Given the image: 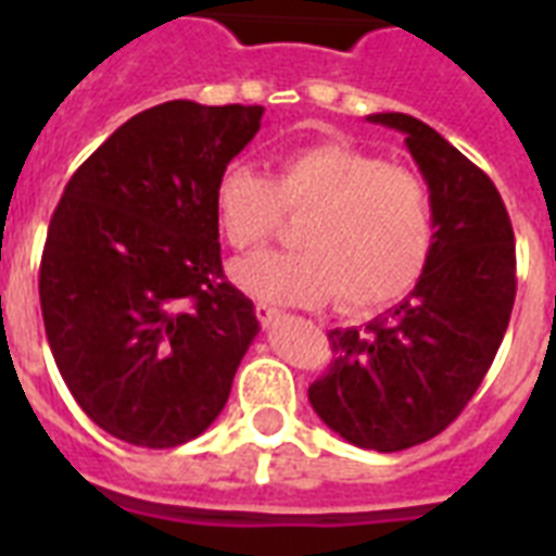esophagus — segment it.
<instances>
[{
    "label": "esophagus",
    "instance_id": "obj_1",
    "mask_svg": "<svg viewBox=\"0 0 556 556\" xmlns=\"http://www.w3.org/2000/svg\"><path fill=\"white\" fill-rule=\"evenodd\" d=\"M256 317H260V323L265 326V329H274L279 320H282V314L277 312V308H270V305L260 303L256 305Z\"/></svg>",
    "mask_w": 556,
    "mask_h": 556
}]
</instances>
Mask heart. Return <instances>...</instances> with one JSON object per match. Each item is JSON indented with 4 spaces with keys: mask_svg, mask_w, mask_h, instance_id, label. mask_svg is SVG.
<instances>
[{
    "mask_svg": "<svg viewBox=\"0 0 556 556\" xmlns=\"http://www.w3.org/2000/svg\"><path fill=\"white\" fill-rule=\"evenodd\" d=\"M213 210L233 251L279 233L300 216L303 251H270L233 265V279L262 303L320 305L340 294L349 312L397 303L418 286L432 253V199L421 176L349 143L286 152L268 176L227 164Z\"/></svg>",
    "mask_w": 556,
    "mask_h": 556,
    "instance_id": "heart-1",
    "label": "heart"
}]
</instances>
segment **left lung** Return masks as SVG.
<instances>
[{"label": "left lung", "instance_id": "left-lung-1", "mask_svg": "<svg viewBox=\"0 0 556 556\" xmlns=\"http://www.w3.org/2000/svg\"><path fill=\"white\" fill-rule=\"evenodd\" d=\"M366 121L404 135L432 199V253L409 296L364 329L329 331L334 361L308 401L349 444L395 453L456 421L491 369L517 296V248L500 190L432 126L401 112Z\"/></svg>", "mask_w": 556, "mask_h": 556}]
</instances>
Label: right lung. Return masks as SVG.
<instances>
[{
	"instance_id": "obj_1",
	"label": "right lung",
	"mask_w": 556,
	"mask_h": 556,
	"mask_svg": "<svg viewBox=\"0 0 556 556\" xmlns=\"http://www.w3.org/2000/svg\"><path fill=\"white\" fill-rule=\"evenodd\" d=\"M262 112L169 100L117 126L65 185L39 305L65 387L115 439L178 447L225 409L260 323L222 270L213 190Z\"/></svg>"
}]
</instances>
